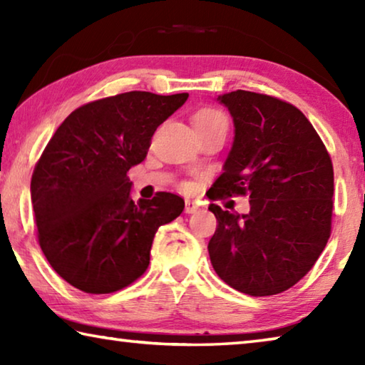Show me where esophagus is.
Segmentation results:
<instances>
[{
  "label": "esophagus",
  "instance_id": "obj_1",
  "mask_svg": "<svg viewBox=\"0 0 365 365\" xmlns=\"http://www.w3.org/2000/svg\"><path fill=\"white\" fill-rule=\"evenodd\" d=\"M197 209H200V206H197L195 201L185 202V214H195Z\"/></svg>",
  "mask_w": 365,
  "mask_h": 365
}]
</instances>
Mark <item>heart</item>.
Returning <instances> with one entry per match:
<instances>
[{
	"label": "heart",
	"mask_w": 365,
	"mask_h": 365,
	"mask_svg": "<svg viewBox=\"0 0 365 365\" xmlns=\"http://www.w3.org/2000/svg\"><path fill=\"white\" fill-rule=\"evenodd\" d=\"M212 123H227L225 115L217 109H201L197 110L193 117V125L201 127V125H212Z\"/></svg>",
	"instance_id": "heart-1"
}]
</instances>
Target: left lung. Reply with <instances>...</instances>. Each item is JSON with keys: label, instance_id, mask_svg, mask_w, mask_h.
<instances>
[{"label": "left lung", "instance_id": "left-lung-1", "mask_svg": "<svg viewBox=\"0 0 365 365\" xmlns=\"http://www.w3.org/2000/svg\"><path fill=\"white\" fill-rule=\"evenodd\" d=\"M217 101L232 115L235 137L209 197L250 195V212L209 206L217 219L209 257L238 292L282 293L312 269L330 238L331 159L293 104L245 90Z\"/></svg>", "mask_w": 365, "mask_h": 365}]
</instances>
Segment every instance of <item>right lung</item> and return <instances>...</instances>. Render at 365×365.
<instances>
[{
    "label": "right lung",
    "instance_id": "add662e5",
    "mask_svg": "<svg viewBox=\"0 0 365 365\" xmlns=\"http://www.w3.org/2000/svg\"><path fill=\"white\" fill-rule=\"evenodd\" d=\"M187 100L150 91L103 98L73 110L49 140L30 195L43 255L72 287L91 294L128 287L150 265L158 228L182 214L185 201L168 191L135 202L127 172Z\"/></svg>",
    "mask_w": 365,
    "mask_h": 365
}]
</instances>
